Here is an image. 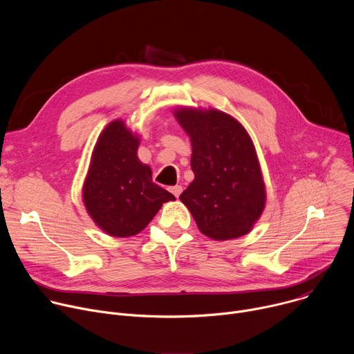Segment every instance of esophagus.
<instances>
[{"mask_svg":"<svg viewBox=\"0 0 354 354\" xmlns=\"http://www.w3.org/2000/svg\"><path fill=\"white\" fill-rule=\"evenodd\" d=\"M169 190L174 193V196H175V197H179V196H180V193H182V186H180V185L172 186V187H169Z\"/></svg>","mask_w":354,"mask_h":354,"instance_id":"obj_1","label":"esophagus"}]
</instances>
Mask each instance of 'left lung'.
<instances>
[{"mask_svg":"<svg viewBox=\"0 0 354 354\" xmlns=\"http://www.w3.org/2000/svg\"><path fill=\"white\" fill-rule=\"evenodd\" d=\"M178 123L192 141L193 182L179 196L200 232L227 241L248 234L266 201L257 151L243 126L216 111L179 108Z\"/></svg>","mask_w":354,"mask_h":354,"instance_id":"8db88e82","label":"left lung"}]
</instances>
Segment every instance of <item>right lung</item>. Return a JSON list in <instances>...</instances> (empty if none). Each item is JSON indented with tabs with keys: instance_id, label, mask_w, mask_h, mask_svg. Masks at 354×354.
I'll use <instances>...</instances> for the list:
<instances>
[{
	"instance_id": "1",
	"label": "right lung",
	"mask_w": 354,
	"mask_h": 354,
	"mask_svg": "<svg viewBox=\"0 0 354 354\" xmlns=\"http://www.w3.org/2000/svg\"><path fill=\"white\" fill-rule=\"evenodd\" d=\"M140 138L122 120L109 123L93 148L82 198L95 224L112 236L142 231L162 203L175 196L153 182L151 168L137 157Z\"/></svg>"
}]
</instances>
